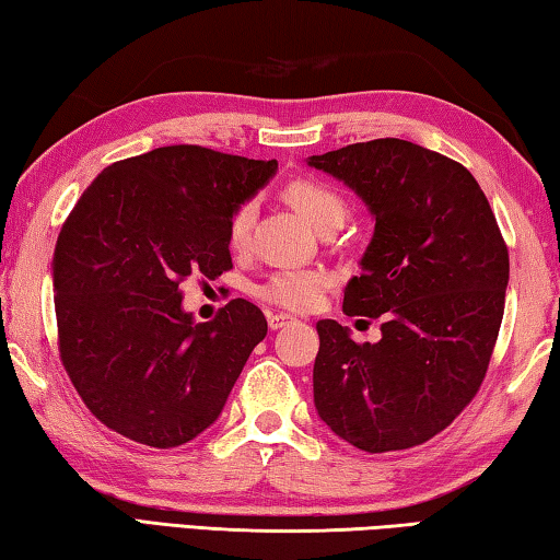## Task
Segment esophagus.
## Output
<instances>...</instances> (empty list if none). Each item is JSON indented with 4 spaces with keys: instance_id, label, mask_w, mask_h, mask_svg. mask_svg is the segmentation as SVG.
<instances>
[{
    "instance_id": "34e87169",
    "label": "esophagus",
    "mask_w": 560,
    "mask_h": 560,
    "mask_svg": "<svg viewBox=\"0 0 560 560\" xmlns=\"http://www.w3.org/2000/svg\"><path fill=\"white\" fill-rule=\"evenodd\" d=\"M293 323V318L291 315H287V313H271L269 315V328L271 330H281V328H287V325H291Z\"/></svg>"
}]
</instances>
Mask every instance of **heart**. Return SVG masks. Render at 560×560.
Listing matches in <instances>:
<instances>
[{
    "label": "heart",
    "instance_id": "heart-1",
    "mask_svg": "<svg viewBox=\"0 0 560 560\" xmlns=\"http://www.w3.org/2000/svg\"><path fill=\"white\" fill-rule=\"evenodd\" d=\"M287 198L315 230H320L328 222L348 218V200L328 183L318 178H296L289 183ZM254 222V202H245L232 212L228 225V242L232 249H242L249 240V230ZM328 289V277L318 269H287L277 271L259 283L257 296L271 306L287 311H311L318 306L323 291Z\"/></svg>",
    "mask_w": 560,
    "mask_h": 560
}]
</instances>
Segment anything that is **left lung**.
I'll return each mask as SVG.
<instances>
[{
	"mask_svg": "<svg viewBox=\"0 0 560 560\" xmlns=\"http://www.w3.org/2000/svg\"><path fill=\"white\" fill-rule=\"evenodd\" d=\"M308 166L364 200L374 235L342 311L384 318L380 342L318 320L313 401L364 453L404 451L451 425L480 389L504 315L510 252L470 171L404 139L350 144Z\"/></svg>",
	"mask_w": 560,
	"mask_h": 560,
	"instance_id": "left-lung-1",
	"label": "left lung"
}]
</instances>
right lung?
<instances>
[{"label":"right lung","mask_w":560,"mask_h":560,"mask_svg":"<svg viewBox=\"0 0 560 560\" xmlns=\"http://www.w3.org/2000/svg\"><path fill=\"white\" fill-rule=\"evenodd\" d=\"M277 168L196 144L161 147L107 166L75 202L50 261L58 350L107 429L176 448L218 421L267 318L235 299L196 323L180 308V283L232 269V212Z\"/></svg>","instance_id":"add662e5"}]
</instances>
